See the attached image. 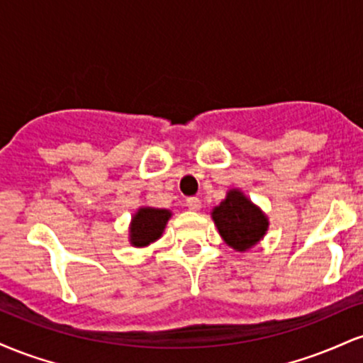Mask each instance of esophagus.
<instances>
[{
  "instance_id": "obj_1",
  "label": "esophagus",
  "mask_w": 363,
  "mask_h": 363,
  "mask_svg": "<svg viewBox=\"0 0 363 363\" xmlns=\"http://www.w3.org/2000/svg\"><path fill=\"white\" fill-rule=\"evenodd\" d=\"M186 206L189 208L191 211H198L199 208H201V199L196 198V196H193V198H187L186 199Z\"/></svg>"
}]
</instances>
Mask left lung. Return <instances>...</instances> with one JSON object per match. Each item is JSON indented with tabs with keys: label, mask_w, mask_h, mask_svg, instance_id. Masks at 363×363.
<instances>
[{
	"label": "left lung",
	"mask_w": 363,
	"mask_h": 363,
	"mask_svg": "<svg viewBox=\"0 0 363 363\" xmlns=\"http://www.w3.org/2000/svg\"><path fill=\"white\" fill-rule=\"evenodd\" d=\"M211 218L223 242L239 252L254 247L269 228L268 215L237 187L227 191L223 201L211 210Z\"/></svg>",
	"instance_id": "left-lung-1"
}]
</instances>
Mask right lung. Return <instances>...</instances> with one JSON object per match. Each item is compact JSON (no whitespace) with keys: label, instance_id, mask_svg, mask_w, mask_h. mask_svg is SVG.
<instances>
[{"label":"right lung","instance_id":"obj_1","mask_svg":"<svg viewBox=\"0 0 363 363\" xmlns=\"http://www.w3.org/2000/svg\"><path fill=\"white\" fill-rule=\"evenodd\" d=\"M170 216L172 211L165 208L140 206L129 223V244L133 247H147L155 242L164 234Z\"/></svg>","mask_w":363,"mask_h":363}]
</instances>
